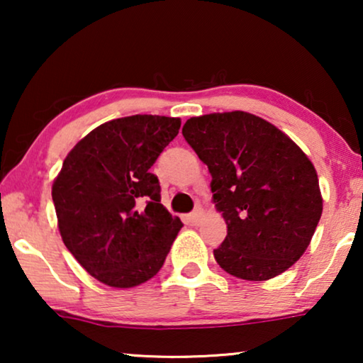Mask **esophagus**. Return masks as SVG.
<instances>
[{
  "label": "esophagus",
  "instance_id": "34e87169",
  "mask_svg": "<svg viewBox=\"0 0 363 363\" xmlns=\"http://www.w3.org/2000/svg\"><path fill=\"white\" fill-rule=\"evenodd\" d=\"M201 218H203V210H201V208H196V210L193 211L190 216H188V220H190V223H191L193 226H196L198 223L201 221Z\"/></svg>",
  "mask_w": 363,
  "mask_h": 363
}]
</instances>
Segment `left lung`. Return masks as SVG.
Masks as SVG:
<instances>
[{"label": "left lung", "instance_id": "left-lung-1", "mask_svg": "<svg viewBox=\"0 0 363 363\" xmlns=\"http://www.w3.org/2000/svg\"><path fill=\"white\" fill-rule=\"evenodd\" d=\"M183 137L211 173L228 235L213 251L228 274L267 281L304 255L322 215L319 178L304 152L264 118L233 111L188 118Z\"/></svg>", "mask_w": 363, "mask_h": 363}]
</instances>
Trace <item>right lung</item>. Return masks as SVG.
Returning a JSON list of instances; mask_svg holds the SVG:
<instances>
[{
    "mask_svg": "<svg viewBox=\"0 0 363 363\" xmlns=\"http://www.w3.org/2000/svg\"><path fill=\"white\" fill-rule=\"evenodd\" d=\"M182 121L165 116L113 118L67 153L52 183L64 245L102 284L128 289L152 279L183 226L160 203L150 167Z\"/></svg>",
    "mask_w": 363,
    "mask_h": 363,
    "instance_id": "add662e5",
    "label": "right lung"
}]
</instances>
